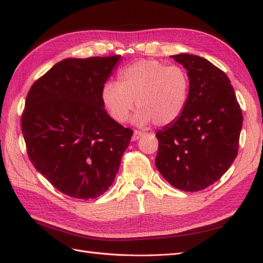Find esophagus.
Here are the masks:
<instances>
[{
    "mask_svg": "<svg viewBox=\"0 0 263 263\" xmlns=\"http://www.w3.org/2000/svg\"><path fill=\"white\" fill-rule=\"evenodd\" d=\"M142 136H143V133L141 131H134L133 136H132V140L133 141H137V140H139Z\"/></svg>",
    "mask_w": 263,
    "mask_h": 263,
    "instance_id": "34e87169",
    "label": "esophagus"
}]
</instances>
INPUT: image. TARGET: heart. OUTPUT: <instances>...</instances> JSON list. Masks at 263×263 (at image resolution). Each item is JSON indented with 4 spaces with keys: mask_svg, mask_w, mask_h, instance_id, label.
Wrapping results in <instances>:
<instances>
[{
    "mask_svg": "<svg viewBox=\"0 0 263 263\" xmlns=\"http://www.w3.org/2000/svg\"><path fill=\"white\" fill-rule=\"evenodd\" d=\"M191 82L178 66H168L155 59L129 65L120 72L119 82H107L102 88V102L112 119L126 121L136 105L133 122L157 126L175 123L187 106Z\"/></svg>",
    "mask_w": 263,
    "mask_h": 263,
    "instance_id": "1",
    "label": "heart"
}]
</instances>
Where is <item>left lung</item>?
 <instances>
[{"instance_id":"left-lung-1","label":"left lung","mask_w":263,"mask_h":263,"mask_svg":"<svg viewBox=\"0 0 263 263\" xmlns=\"http://www.w3.org/2000/svg\"><path fill=\"white\" fill-rule=\"evenodd\" d=\"M172 58L187 70L191 91L181 117L156 133V167L175 188L198 192L221 178L236 158L242 111L224 71L196 54Z\"/></svg>"}]
</instances>
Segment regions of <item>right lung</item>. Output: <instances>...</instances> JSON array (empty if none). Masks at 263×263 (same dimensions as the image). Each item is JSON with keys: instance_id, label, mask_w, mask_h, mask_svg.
Returning <instances> with one entry per match:
<instances>
[{"instance_id": "1", "label": "right lung", "mask_w": 263, "mask_h": 263, "mask_svg": "<svg viewBox=\"0 0 263 263\" xmlns=\"http://www.w3.org/2000/svg\"><path fill=\"white\" fill-rule=\"evenodd\" d=\"M120 54L67 58L27 95L21 127L28 156L51 185L70 197L94 199L117 176L132 130L104 109L102 88Z\"/></svg>"}]
</instances>
